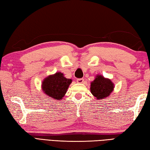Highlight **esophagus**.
<instances>
[{
  "label": "esophagus",
  "mask_w": 150,
  "mask_h": 150,
  "mask_svg": "<svg viewBox=\"0 0 150 150\" xmlns=\"http://www.w3.org/2000/svg\"><path fill=\"white\" fill-rule=\"evenodd\" d=\"M77 82L79 84H82L84 82V79H78L77 80Z\"/></svg>",
  "instance_id": "1"
}]
</instances>
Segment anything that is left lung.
Segmentation results:
<instances>
[{
	"mask_svg": "<svg viewBox=\"0 0 150 150\" xmlns=\"http://www.w3.org/2000/svg\"><path fill=\"white\" fill-rule=\"evenodd\" d=\"M115 85L110 79L101 75H97L94 81L91 82L90 91L97 100L106 99L112 93Z\"/></svg>",
	"mask_w": 150,
	"mask_h": 150,
	"instance_id": "1",
	"label": "left lung"
}]
</instances>
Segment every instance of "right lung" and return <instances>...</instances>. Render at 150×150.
I'll list each match as a JSON object with an SVG mask.
<instances>
[{
    "mask_svg": "<svg viewBox=\"0 0 150 150\" xmlns=\"http://www.w3.org/2000/svg\"><path fill=\"white\" fill-rule=\"evenodd\" d=\"M72 80L67 79L61 72L50 75L42 82V90L48 97L53 100H61L64 97Z\"/></svg>",
    "mask_w": 150,
    "mask_h": 150,
    "instance_id": "obj_1",
    "label": "right lung"
}]
</instances>
